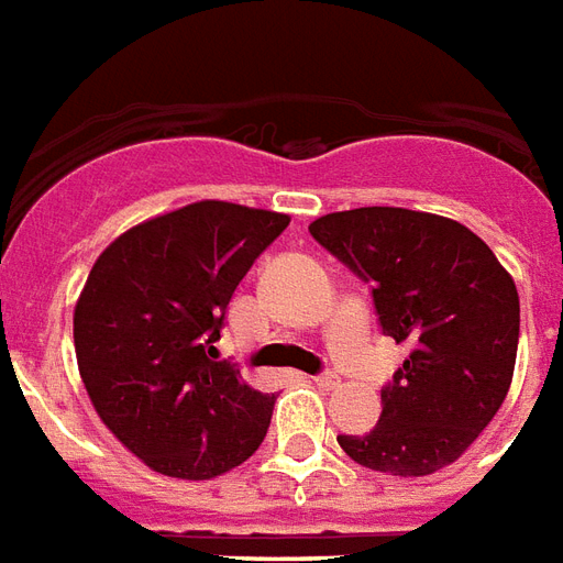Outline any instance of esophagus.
Listing matches in <instances>:
<instances>
[{"label": "esophagus", "instance_id": "esophagus-1", "mask_svg": "<svg viewBox=\"0 0 563 563\" xmlns=\"http://www.w3.org/2000/svg\"><path fill=\"white\" fill-rule=\"evenodd\" d=\"M314 384H318L321 389H335L339 384H342V380H339V375H335V372H323V375L314 377Z\"/></svg>", "mask_w": 563, "mask_h": 563}]
</instances>
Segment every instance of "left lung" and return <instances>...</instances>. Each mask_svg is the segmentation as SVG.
I'll list each match as a JSON object with an SVG mask.
<instances>
[{
	"label": "left lung",
	"mask_w": 563,
	"mask_h": 563,
	"mask_svg": "<svg viewBox=\"0 0 563 563\" xmlns=\"http://www.w3.org/2000/svg\"><path fill=\"white\" fill-rule=\"evenodd\" d=\"M372 285L380 327L411 354L380 389L368 434H339L356 465L426 477L453 465L507 399L519 347V294L477 233L434 212L360 207L309 224Z\"/></svg>",
	"instance_id": "obj_1"
}]
</instances>
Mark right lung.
Instances as JSON below:
<instances>
[{
    "instance_id": "1",
    "label": "right lung",
    "mask_w": 563,
    "mask_h": 563,
    "mask_svg": "<svg viewBox=\"0 0 563 563\" xmlns=\"http://www.w3.org/2000/svg\"><path fill=\"white\" fill-rule=\"evenodd\" d=\"M290 216L197 200L119 233L74 306V354L119 444L164 477L212 479L261 446L276 396L219 360L224 311Z\"/></svg>"
}]
</instances>
